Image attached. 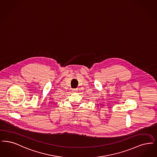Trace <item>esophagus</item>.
<instances>
[{"label": "esophagus", "mask_w": 157, "mask_h": 157, "mask_svg": "<svg viewBox=\"0 0 157 157\" xmlns=\"http://www.w3.org/2000/svg\"><path fill=\"white\" fill-rule=\"evenodd\" d=\"M73 91L75 92V93L77 92V89H73Z\"/></svg>", "instance_id": "1"}]
</instances>
